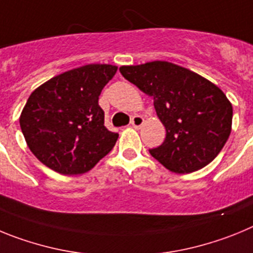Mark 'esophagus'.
Returning <instances> with one entry per match:
<instances>
[{
	"instance_id": "1",
	"label": "esophagus",
	"mask_w": 253,
	"mask_h": 253,
	"mask_svg": "<svg viewBox=\"0 0 253 253\" xmlns=\"http://www.w3.org/2000/svg\"><path fill=\"white\" fill-rule=\"evenodd\" d=\"M143 123H144V119H143V116H140V115H134L130 120L131 126H134L135 129L140 128V126L143 125Z\"/></svg>"
}]
</instances>
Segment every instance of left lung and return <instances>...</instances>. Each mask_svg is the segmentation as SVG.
I'll return each mask as SVG.
<instances>
[{
	"instance_id": "obj_1",
	"label": "left lung",
	"mask_w": 253,
	"mask_h": 253,
	"mask_svg": "<svg viewBox=\"0 0 253 253\" xmlns=\"http://www.w3.org/2000/svg\"><path fill=\"white\" fill-rule=\"evenodd\" d=\"M120 73L153 105L166 138L149 149L152 157L175 173H190L209 165L232 130L233 109L218 86L177 64L154 60L123 66Z\"/></svg>"
}]
</instances>
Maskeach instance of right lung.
<instances>
[{
	"instance_id": "1",
	"label": "right lung",
	"mask_w": 253,
	"mask_h": 253,
	"mask_svg": "<svg viewBox=\"0 0 253 253\" xmlns=\"http://www.w3.org/2000/svg\"><path fill=\"white\" fill-rule=\"evenodd\" d=\"M118 71L87 64L50 78L29 96L20 115L28 147L40 162L62 175L90 171L115 146L99 96Z\"/></svg>"
}]
</instances>
